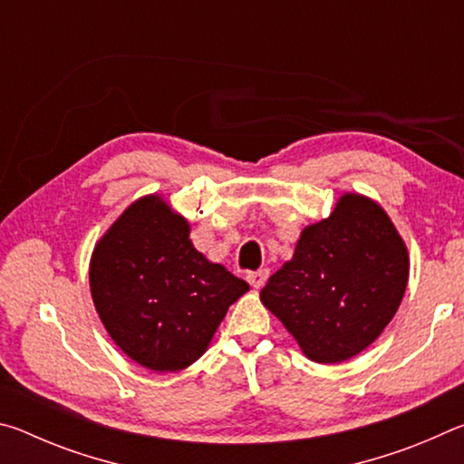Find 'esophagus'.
<instances>
[{
  "label": "esophagus",
  "mask_w": 464,
  "mask_h": 464,
  "mask_svg": "<svg viewBox=\"0 0 464 464\" xmlns=\"http://www.w3.org/2000/svg\"><path fill=\"white\" fill-rule=\"evenodd\" d=\"M268 270L262 268V270H256V272H249L247 274V282L254 288H262L266 285V280H268Z\"/></svg>",
  "instance_id": "esophagus-1"
}]
</instances>
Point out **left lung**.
Masks as SVG:
<instances>
[{"label":"left lung","mask_w":464,"mask_h":464,"mask_svg":"<svg viewBox=\"0 0 464 464\" xmlns=\"http://www.w3.org/2000/svg\"><path fill=\"white\" fill-rule=\"evenodd\" d=\"M410 280V254L379 202L345 192L334 213L307 225L295 254L262 288L313 362L335 364L366 350L395 317Z\"/></svg>","instance_id":"obj_1"}]
</instances>
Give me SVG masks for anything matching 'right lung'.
<instances>
[{"label": "right lung", "instance_id": "1", "mask_svg": "<svg viewBox=\"0 0 464 464\" xmlns=\"http://www.w3.org/2000/svg\"><path fill=\"white\" fill-rule=\"evenodd\" d=\"M93 304L137 364L176 372L194 364L249 290L192 246L190 223L160 194L143 196L102 235L90 260Z\"/></svg>", "mask_w": 464, "mask_h": 464}]
</instances>
